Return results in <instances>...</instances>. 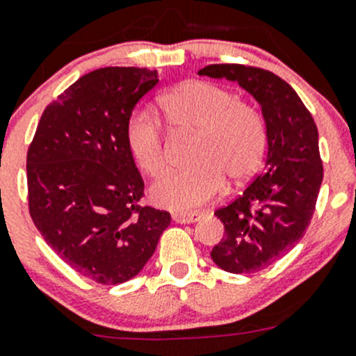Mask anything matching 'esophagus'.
Returning <instances> with one entry per match:
<instances>
[{
    "label": "esophagus",
    "mask_w": 356,
    "mask_h": 356,
    "mask_svg": "<svg viewBox=\"0 0 356 356\" xmlns=\"http://www.w3.org/2000/svg\"><path fill=\"white\" fill-rule=\"evenodd\" d=\"M174 222L177 224H193V222H198L201 218L200 211H191V213H174L172 215Z\"/></svg>",
    "instance_id": "34e87169"
}]
</instances>
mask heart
<instances>
[{
    "label": "heart",
    "instance_id": "obj_1",
    "mask_svg": "<svg viewBox=\"0 0 356 356\" xmlns=\"http://www.w3.org/2000/svg\"><path fill=\"white\" fill-rule=\"evenodd\" d=\"M160 108L175 132H195L191 167L165 175L152 186L153 203L177 211L201 207L232 184L257 172L267 146L264 118L238 96L207 81H186L160 98ZM129 152L143 172L158 177L167 168L160 122L149 111H136L127 122Z\"/></svg>",
    "mask_w": 356,
    "mask_h": 356
}]
</instances>
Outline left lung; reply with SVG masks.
Returning a JSON list of instances; mask_svg holds the SVG:
<instances>
[{"instance_id": "1", "label": "left lung", "mask_w": 356, "mask_h": 356, "mask_svg": "<svg viewBox=\"0 0 356 356\" xmlns=\"http://www.w3.org/2000/svg\"><path fill=\"white\" fill-rule=\"evenodd\" d=\"M198 74L238 82L261 106L268 145L265 170L215 211L225 236L211 250L222 270L253 274L284 257L310 225L324 177L317 125L296 91L272 72L220 63Z\"/></svg>"}]
</instances>
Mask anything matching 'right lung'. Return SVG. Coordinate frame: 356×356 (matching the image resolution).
<instances>
[{
  "label": "right lung",
  "mask_w": 356,
  "mask_h": 356,
  "mask_svg": "<svg viewBox=\"0 0 356 356\" xmlns=\"http://www.w3.org/2000/svg\"><path fill=\"white\" fill-rule=\"evenodd\" d=\"M156 70L105 67L82 75L41 115L27 152L29 211L51 250L98 284H122L155 253L170 213L143 207L145 182L127 122Z\"/></svg>",
  "instance_id": "obj_1"
}]
</instances>
